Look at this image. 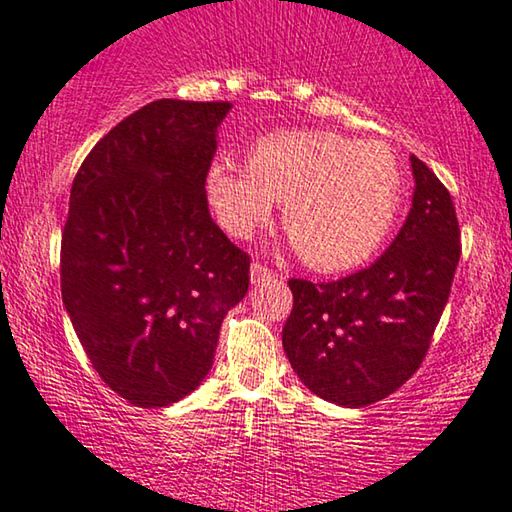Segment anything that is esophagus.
I'll return each mask as SVG.
<instances>
[{"instance_id": "34e87169", "label": "esophagus", "mask_w": 512, "mask_h": 512, "mask_svg": "<svg viewBox=\"0 0 512 512\" xmlns=\"http://www.w3.org/2000/svg\"><path fill=\"white\" fill-rule=\"evenodd\" d=\"M251 283H261V281H270L274 279V272L270 270V267L263 265V263H251Z\"/></svg>"}]
</instances>
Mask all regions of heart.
Wrapping results in <instances>:
<instances>
[{"label":"heart","instance_id":"1","mask_svg":"<svg viewBox=\"0 0 512 512\" xmlns=\"http://www.w3.org/2000/svg\"><path fill=\"white\" fill-rule=\"evenodd\" d=\"M206 194L233 238L247 240L270 222L274 201L302 261L341 272L371 258L403 206V171L382 141H357L329 130L258 137L245 167L217 157Z\"/></svg>","mask_w":512,"mask_h":512}]
</instances>
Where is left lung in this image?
Returning a JSON list of instances; mask_svg holds the SVG:
<instances>
[{"label": "left lung", "mask_w": 512, "mask_h": 512, "mask_svg": "<svg viewBox=\"0 0 512 512\" xmlns=\"http://www.w3.org/2000/svg\"><path fill=\"white\" fill-rule=\"evenodd\" d=\"M412 210L377 261L327 283L290 279L293 311L283 350L316 396L366 407L403 387L421 366L451 295L460 226L446 187L419 157Z\"/></svg>", "instance_id": "8db88e82"}]
</instances>
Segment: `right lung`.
<instances>
[{
	"mask_svg": "<svg viewBox=\"0 0 512 512\" xmlns=\"http://www.w3.org/2000/svg\"><path fill=\"white\" fill-rule=\"evenodd\" d=\"M231 102L155 100L86 155L61 233V297L86 357L137 407H167L212 368L249 288V254L212 222L206 174Z\"/></svg>",
	"mask_w": 512,
	"mask_h": 512,
	"instance_id": "obj_1",
	"label": "right lung"
}]
</instances>
